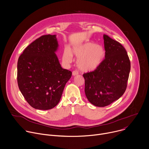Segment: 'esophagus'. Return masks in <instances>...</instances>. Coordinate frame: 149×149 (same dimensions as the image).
<instances>
[{
	"label": "esophagus",
	"mask_w": 149,
	"mask_h": 149,
	"mask_svg": "<svg viewBox=\"0 0 149 149\" xmlns=\"http://www.w3.org/2000/svg\"><path fill=\"white\" fill-rule=\"evenodd\" d=\"M78 72L77 71H72V75H74V76H75V75H78Z\"/></svg>",
	"instance_id": "obj_1"
}]
</instances>
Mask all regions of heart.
I'll return each instance as SVG.
<instances>
[{
	"mask_svg": "<svg viewBox=\"0 0 149 149\" xmlns=\"http://www.w3.org/2000/svg\"><path fill=\"white\" fill-rule=\"evenodd\" d=\"M73 52L78 59V67L84 72L93 71L97 68L105 56V51L101 46L90 42L75 48ZM63 60L67 63H70L72 61V54L70 49H65Z\"/></svg>",
	"mask_w": 149,
	"mask_h": 149,
	"instance_id": "b5f03b06",
	"label": "heart"
}]
</instances>
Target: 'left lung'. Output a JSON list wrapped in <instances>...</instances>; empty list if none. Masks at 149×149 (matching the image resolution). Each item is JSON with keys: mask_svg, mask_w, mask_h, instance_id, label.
I'll return each mask as SVG.
<instances>
[{"mask_svg": "<svg viewBox=\"0 0 149 149\" xmlns=\"http://www.w3.org/2000/svg\"><path fill=\"white\" fill-rule=\"evenodd\" d=\"M105 58L94 71L84 73L85 93L97 107H105L124 93L130 71V61L123 46L104 34Z\"/></svg>", "mask_w": 149, "mask_h": 149, "instance_id": "8db88e82", "label": "left lung"}]
</instances>
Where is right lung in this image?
<instances>
[{
  "instance_id": "right-lung-1",
  "label": "right lung",
  "mask_w": 149,
  "mask_h": 149,
  "mask_svg": "<svg viewBox=\"0 0 149 149\" xmlns=\"http://www.w3.org/2000/svg\"><path fill=\"white\" fill-rule=\"evenodd\" d=\"M56 35L40 36L29 45L17 61L19 88L35 109L47 110L58 104L72 72L63 69L55 54Z\"/></svg>"
}]
</instances>
